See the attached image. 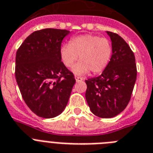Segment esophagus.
Here are the masks:
<instances>
[{
    "mask_svg": "<svg viewBox=\"0 0 153 153\" xmlns=\"http://www.w3.org/2000/svg\"><path fill=\"white\" fill-rule=\"evenodd\" d=\"M75 80H76L77 82H82L83 80L82 78H81V77L79 76H75Z\"/></svg>",
    "mask_w": 153,
    "mask_h": 153,
    "instance_id": "esophagus-1",
    "label": "esophagus"
}]
</instances>
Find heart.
Segmentation results:
<instances>
[{"instance_id":"obj_1","label":"heart","mask_w":153,"mask_h":153,"mask_svg":"<svg viewBox=\"0 0 153 153\" xmlns=\"http://www.w3.org/2000/svg\"><path fill=\"white\" fill-rule=\"evenodd\" d=\"M64 65L71 68L79 58L81 60L72 68L75 75L92 72L100 73L105 69L112 55V47L108 39L90 34L73 37L69 44H64L60 50Z\"/></svg>"}]
</instances>
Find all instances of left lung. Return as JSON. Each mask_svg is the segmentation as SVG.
Segmentation results:
<instances>
[{"mask_svg": "<svg viewBox=\"0 0 153 153\" xmlns=\"http://www.w3.org/2000/svg\"><path fill=\"white\" fill-rule=\"evenodd\" d=\"M112 56L102 74L85 80V99L90 110L101 118H111L128 106L137 78L134 53L123 38L106 31Z\"/></svg>", "mask_w": 153, "mask_h": 153, "instance_id": "8db88e82", "label": "left lung"}]
</instances>
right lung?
<instances>
[{
  "label": "right lung",
  "mask_w": 153,
  "mask_h": 153,
  "mask_svg": "<svg viewBox=\"0 0 153 153\" xmlns=\"http://www.w3.org/2000/svg\"><path fill=\"white\" fill-rule=\"evenodd\" d=\"M65 29L36 31L24 40L16 53L15 79L22 96L37 116L53 118L66 107L75 83L73 73L61 62Z\"/></svg>",
  "instance_id": "1"
}]
</instances>
